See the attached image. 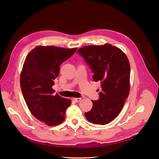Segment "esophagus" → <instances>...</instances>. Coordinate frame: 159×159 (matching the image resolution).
<instances>
[{
	"label": "esophagus",
	"mask_w": 159,
	"mask_h": 159,
	"mask_svg": "<svg viewBox=\"0 0 159 159\" xmlns=\"http://www.w3.org/2000/svg\"><path fill=\"white\" fill-rule=\"evenodd\" d=\"M73 100H74L75 102H79L81 99V98H74V99H73Z\"/></svg>",
	"instance_id": "1"
}]
</instances>
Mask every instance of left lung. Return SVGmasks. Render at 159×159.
Returning a JSON list of instances; mask_svg holds the SVG:
<instances>
[{
    "label": "left lung",
    "instance_id": "left-lung-1",
    "mask_svg": "<svg viewBox=\"0 0 159 159\" xmlns=\"http://www.w3.org/2000/svg\"><path fill=\"white\" fill-rule=\"evenodd\" d=\"M93 73L94 81H101L100 98L85 116L93 124H108L120 112L130 92V66L128 59L117 47L106 43L88 45L78 50Z\"/></svg>",
    "mask_w": 159,
    "mask_h": 159
}]
</instances>
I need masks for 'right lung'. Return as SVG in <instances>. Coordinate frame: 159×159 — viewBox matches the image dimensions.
Listing matches in <instances>:
<instances>
[{"instance_id": "obj_1", "label": "right lung", "mask_w": 159, "mask_h": 159, "mask_svg": "<svg viewBox=\"0 0 159 159\" xmlns=\"http://www.w3.org/2000/svg\"><path fill=\"white\" fill-rule=\"evenodd\" d=\"M77 49L39 45L25 60L20 76L23 96L31 114L48 126L61 124L66 110L71 105L70 99L57 93L53 95L52 86L59 75L60 65Z\"/></svg>"}]
</instances>
